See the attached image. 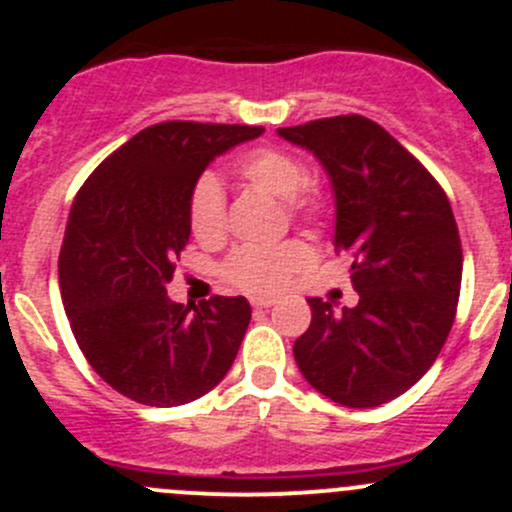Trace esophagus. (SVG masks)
<instances>
[{
  "label": "esophagus",
  "instance_id": "34e87169",
  "mask_svg": "<svg viewBox=\"0 0 512 512\" xmlns=\"http://www.w3.org/2000/svg\"><path fill=\"white\" fill-rule=\"evenodd\" d=\"M252 302V307L255 309H267V307H272V304H275V299L272 297H255V299H250Z\"/></svg>",
  "mask_w": 512,
  "mask_h": 512
}]
</instances>
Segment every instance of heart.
<instances>
[{"instance_id":"1","label":"heart","mask_w":512,"mask_h":512,"mask_svg":"<svg viewBox=\"0 0 512 512\" xmlns=\"http://www.w3.org/2000/svg\"><path fill=\"white\" fill-rule=\"evenodd\" d=\"M235 170L245 183L282 200L292 218L317 220L322 215V193L304 185L307 168L292 153L282 148H255L237 160ZM188 225L195 240L203 245H213L225 237V193L213 175H203L195 183L188 203ZM307 262L309 250L297 240L282 245H242L227 257L223 272L232 285L245 292L275 294L304 270Z\"/></svg>"}]
</instances>
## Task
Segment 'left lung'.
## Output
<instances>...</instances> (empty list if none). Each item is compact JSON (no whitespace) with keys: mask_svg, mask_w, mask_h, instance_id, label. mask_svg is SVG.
Listing matches in <instances>:
<instances>
[{"mask_svg":"<svg viewBox=\"0 0 512 512\" xmlns=\"http://www.w3.org/2000/svg\"><path fill=\"white\" fill-rule=\"evenodd\" d=\"M332 180L334 250L352 257L356 307L309 299L312 324L294 342L304 379L349 409L396 399L431 369L461 292L456 218L431 173L364 116L277 128Z\"/></svg>","mask_w":512,"mask_h":512,"instance_id":"left-lung-1","label":"left lung"}]
</instances>
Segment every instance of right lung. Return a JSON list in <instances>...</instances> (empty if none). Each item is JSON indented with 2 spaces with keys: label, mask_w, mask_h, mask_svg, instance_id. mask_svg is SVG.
<instances>
[{
  "label": "right lung",
  "mask_w": 512,
  "mask_h": 512,
  "mask_svg": "<svg viewBox=\"0 0 512 512\" xmlns=\"http://www.w3.org/2000/svg\"><path fill=\"white\" fill-rule=\"evenodd\" d=\"M262 126L168 121L103 160L71 205L59 285L71 332L108 386L146 406L188 404L225 379L250 324L245 297L175 304L188 203L215 158Z\"/></svg>",
  "instance_id": "add662e5"
}]
</instances>
